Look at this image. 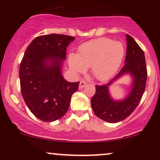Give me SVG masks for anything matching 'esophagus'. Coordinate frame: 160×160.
<instances>
[{"label": "esophagus", "mask_w": 160, "mask_h": 160, "mask_svg": "<svg viewBox=\"0 0 160 160\" xmlns=\"http://www.w3.org/2000/svg\"><path fill=\"white\" fill-rule=\"evenodd\" d=\"M86 85V81H85L84 80H81L80 81V85H79V89H81Z\"/></svg>", "instance_id": "1"}]
</instances>
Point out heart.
Returning <instances> with one entry per match:
<instances>
[{
	"label": "heart",
	"instance_id": "1",
	"mask_svg": "<svg viewBox=\"0 0 160 160\" xmlns=\"http://www.w3.org/2000/svg\"><path fill=\"white\" fill-rule=\"evenodd\" d=\"M124 55L125 47L121 42L101 38L82 44L78 56L70 55L68 61L70 67L75 73H83L86 68L90 67L92 76L104 81L118 71Z\"/></svg>",
	"mask_w": 160,
	"mask_h": 160
}]
</instances>
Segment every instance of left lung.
<instances>
[{
  "instance_id": "8db88e82",
  "label": "left lung",
  "mask_w": 160,
  "mask_h": 160,
  "mask_svg": "<svg viewBox=\"0 0 160 160\" xmlns=\"http://www.w3.org/2000/svg\"><path fill=\"white\" fill-rule=\"evenodd\" d=\"M127 50L125 65L119 74L108 83L95 86V93L91 100L95 114L108 122H118L123 120L135 111L145 91L148 71L144 51L131 36L126 34ZM129 72L133 78L130 94L122 101H113L108 92V87L114 80Z\"/></svg>"
}]
</instances>
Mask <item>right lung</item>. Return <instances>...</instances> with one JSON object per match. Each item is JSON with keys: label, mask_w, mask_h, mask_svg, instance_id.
Here are the masks:
<instances>
[{"label": "right lung", "mask_w": 160, "mask_h": 160, "mask_svg": "<svg viewBox=\"0 0 160 160\" xmlns=\"http://www.w3.org/2000/svg\"><path fill=\"white\" fill-rule=\"evenodd\" d=\"M74 37L51 34L37 37L20 63L21 93L31 112L44 122L63 117L80 82H70L62 75L66 50Z\"/></svg>", "instance_id": "right-lung-1"}]
</instances>
